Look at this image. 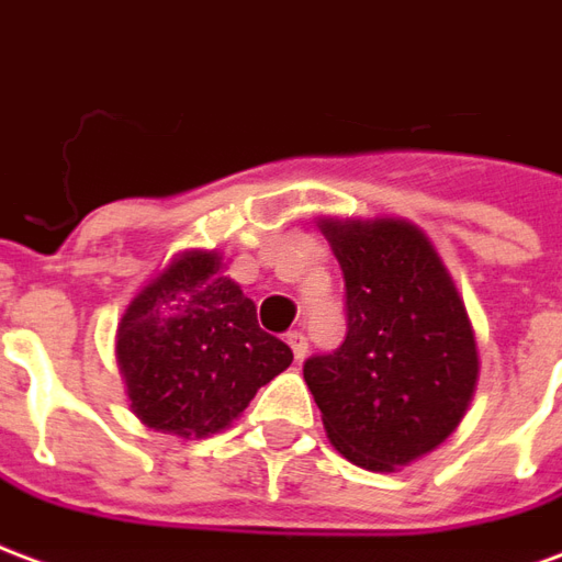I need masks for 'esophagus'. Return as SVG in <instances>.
<instances>
[{
	"label": "esophagus",
	"mask_w": 562,
	"mask_h": 562,
	"mask_svg": "<svg viewBox=\"0 0 562 562\" xmlns=\"http://www.w3.org/2000/svg\"><path fill=\"white\" fill-rule=\"evenodd\" d=\"M286 344H290V350H293V359H296V362H302V359L308 356V338H305L302 331H290V335H286Z\"/></svg>",
	"instance_id": "34e87169"
}]
</instances>
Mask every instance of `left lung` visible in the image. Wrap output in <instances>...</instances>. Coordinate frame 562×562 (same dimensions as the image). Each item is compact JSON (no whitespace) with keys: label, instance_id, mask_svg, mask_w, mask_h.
I'll return each instance as SVG.
<instances>
[{"label":"left lung","instance_id":"obj_1","mask_svg":"<svg viewBox=\"0 0 562 562\" xmlns=\"http://www.w3.org/2000/svg\"><path fill=\"white\" fill-rule=\"evenodd\" d=\"M347 286V338L305 383L338 452L374 473L434 452L479 383L476 331L431 239L404 218H321Z\"/></svg>","mask_w":562,"mask_h":562}]
</instances>
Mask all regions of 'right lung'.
Returning a JSON list of instances; mask_svg holds the SVG:
<instances>
[{"instance_id": "1", "label": "right lung", "mask_w": 562, "mask_h": 562, "mask_svg": "<svg viewBox=\"0 0 562 562\" xmlns=\"http://www.w3.org/2000/svg\"><path fill=\"white\" fill-rule=\"evenodd\" d=\"M293 362L257 326V308L218 251L170 257L116 326V366L134 416L161 434L209 437L239 419L257 389Z\"/></svg>"}]
</instances>
